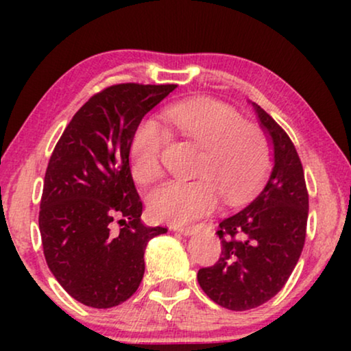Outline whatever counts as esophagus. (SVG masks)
Returning a JSON list of instances; mask_svg holds the SVG:
<instances>
[{"label":"esophagus","mask_w":351,"mask_h":351,"mask_svg":"<svg viewBox=\"0 0 351 351\" xmlns=\"http://www.w3.org/2000/svg\"><path fill=\"white\" fill-rule=\"evenodd\" d=\"M171 228H174V230H177V232H180L184 234H191L196 230V225H177V223H174V225H171Z\"/></svg>","instance_id":"34e87169"}]
</instances>
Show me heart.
Listing matches in <instances>:
<instances>
[{"instance_id": "1", "label": "heart", "mask_w": 351, "mask_h": 351, "mask_svg": "<svg viewBox=\"0 0 351 351\" xmlns=\"http://www.w3.org/2000/svg\"><path fill=\"white\" fill-rule=\"evenodd\" d=\"M166 127L147 119L134 132L129 161L134 179L147 185L162 172V155L171 134L199 147L190 182H169L153 190L150 214L158 220L185 222L209 213L217 193L237 203L252 193L271 166V147L257 124L214 99L189 100L172 105L162 114Z\"/></svg>"}]
</instances>
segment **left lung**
Masks as SVG:
<instances>
[{"mask_svg": "<svg viewBox=\"0 0 351 351\" xmlns=\"http://www.w3.org/2000/svg\"><path fill=\"white\" fill-rule=\"evenodd\" d=\"M254 107L273 141L275 166L256 198L220 222L219 261L198 271L206 295L233 311L261 306L285 287L304 249L308 219L299 153L285 129L257 104Z\"/></svg>", "mask_w": 351, "mask_h": 351, "instance_id": "8db88e82", "label": "left lung"}]
</instances>
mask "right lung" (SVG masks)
<instances>
[{
  "mask_svg": "<svg viewBox=\"0 0 351 351\" xmlns=\"http://www.w3.org/2000/svg\"><path fill=\"white\" fill-rule=\"evenodd\" d=\"M176 88L102 89L75 113L47 162L38 217L43 252L59 285L93 308H112L138 289L147 243L167 232L141 222L129 148L142 118Z\"/></svg>",
  "mask_w": 351,
  "mask_h": 351,
  "instance_id": "right-lung-1",
  "label": "right lung"
}]
</instances>
